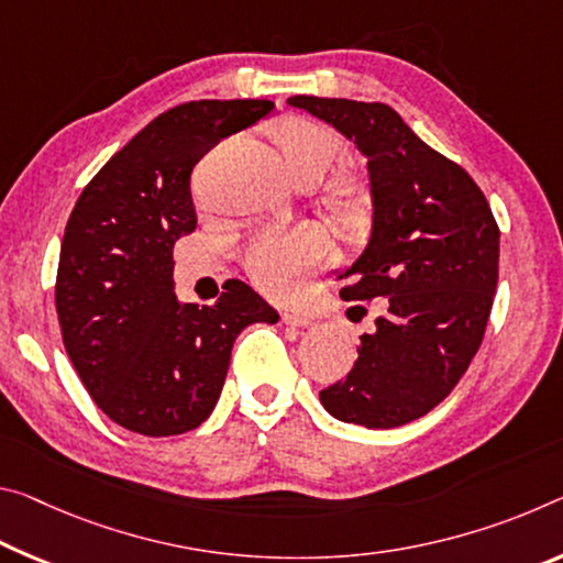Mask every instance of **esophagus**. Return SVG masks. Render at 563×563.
I'll return each mask as SVG.
<instances>
[{
  "label": "esophagus",
  "mask_w": 563,
  "mask_h": 563,
  "mask_svg": "<svg viewBox=\"0 0 563 563\" xmlns=\"http://www.w3.org/2000/svg\"><path fill=\"white\" fill-rule=\"evenodd\" d=\"M283 323L285 325H292V328H308L313 320H310L308 316L298 313V310H283Z\"/></svg>",
  "instance_id": "34e87169"
}]
</instances>
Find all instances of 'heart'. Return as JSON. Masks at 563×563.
I'll list each match as a JSON object with an SVG mask.
<instances>
[{
  "instance_id": "1",
  "label": "heart",
  "mask_w": 563,
  "mask_h": 563,
  "mask_svg": "<svg viewBox=\"0 0 563 563\" xmlns=\"http://www.w3.org/2000/svg\"><path fill=\"white\" fill-rule=\"evenodd\" d=\"M271 140L298 187H316L343 163L345 147L333 130L308 118H285L271 128ZM323 202L330 216L351 230L371 218V190L361 177L338 173L325 185ZM328 240L313 230L265 233L245 253V271L263 290L288 296L302 273L323 261Z\"/></svg>"
}]
</instances>
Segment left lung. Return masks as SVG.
Returning <instances> with one entry per match:
<instances>
[{"label": "left lung", "mask_w": 563, "mask_h": 563, "mask_svg": "<svg viewBox=\"0 0 563 563\" xmlns=\"http://www.w3.org/2000/svg\"><path fill=\"white\" fill-rule=\"evenodd\" d=\"M368 159L371 238L341 278L343 300L386 298L358 361L320 404L338 421L398 428L456 388L481 341L498 283V225L466 169L435 153L380 102L296 95Z\"/></svg>", "instance_id": "left-lung-1"}]
</instances>
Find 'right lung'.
Here are the masks:
<instances>
[{
	"label": "right lung",
	"instance_id": "obj_1",
	"mask_svg": "<svg viewBox=\"0 0 563 563\" xmlns=\"http://www.w3.org/2000/svg\"><path fill=\"white\" fill-rule=\"evenodd\" d=\"M273 110L271 100H198L157 114L107 159L67 220L55 285L62 341L97 408L128 431L159 439L198 428L240 330L278 323L243 280L202 308L177 300L173 280L175 240L198 225L192 167Z\"/></svg>",
	"mask_w": 563,
	"mask_h": 563
}]
</instances>
